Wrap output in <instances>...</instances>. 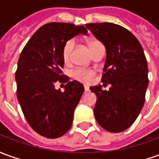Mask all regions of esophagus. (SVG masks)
<instances>
[{
	"mask_svg": "<svg viewBox=\"0 0 159 159\" xmlns=\"http://www.w3.org/2000/svg\"><path fill=\"white\" fill-rule=\"evenodd\" d=\"M84 90H85V93H88V92H89V88H88V87H86V86H85Z\"/></svg>",
	"mask_w": 159,
	"mask_h": 159,
	"instance_id": "esophagus-1",
	"label": "esophagus"
}]
</instances>
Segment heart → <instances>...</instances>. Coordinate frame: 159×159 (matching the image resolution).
<instances>
[{
  "label": "heart",
  "mask_w": 159,
  "mask_h": 159,
  "mask_svg": "<svg viewBox=\"0 0 159 159\" xmlns=\"http://www.w3.org/2000/svg\"><path fill=\"white\" fill-rule=\"evenodd\" d=\"M100 45H102V43L96 39H91L87 40V47L89 48L92 52ZM73 46H74V41L73 40H70L67 42H66V44L62 48V59L65 63H69L71 61ZM72 75L73 79L78 81L88 84V83H91L93 80L94 71L87 70V69H76L73 71Z\"/></svg>",
  "instance_id": "b5f03b06"
}]
</instances>
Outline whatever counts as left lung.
<instances>
[{"instance_id": "8db88e82", "label": "left lung", "mask_w": 159, "mask_h": 159, "mask_svg": "<svg viewBox=\"0 0 159 159\" xmlns=\"http://www.w3.org/2000/svg\"><path fill=\"white\" fill-rule=\"evenodd\" d=\"M86 27L106 48L101 81L111 85L109 91H103L101 85L90 87L97 97L95 119L108 132H123L134 123L144 106L149 83L144 50L136 37L119 25L89 23Z\"/></svg>"}]
</instances>
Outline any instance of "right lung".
Masks as SVG:
<instances>
[{
	"instance_id": "1",
	"label": "right lung",
	"mask_w": 159,
	"mask_h": 159,
	"mask_svg": "<svg viewBox=\"0 0 159 159\" xmlns=\"http://www.w3.org/2000/svg\"><path fill=\"white\" fill-rule=\"evenodd\" d=\"M80 34L84 26L51 22L40 27L27 41L18 61L15 80L17 98L27 123L37 133L48 139L64 135L73 123V113L84 93L81 83L62 75V48ZM60 80L65 91L55 89Z\"/></svg>"
}]
</instances>
